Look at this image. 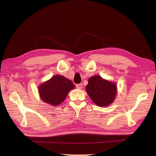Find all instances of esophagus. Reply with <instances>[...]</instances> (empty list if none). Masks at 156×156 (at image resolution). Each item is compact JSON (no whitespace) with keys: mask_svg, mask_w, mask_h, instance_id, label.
I'll return each instance as SVG.
<instances>
[{"mask_svg":"<svg viewBox=\"0 0 156 156\" xmlns=\"http://www.w3.org/2000/svg\"><path fill=\"white\" fill-rule=\"evenodd\" d=\"M76 88L78 89H81L83 88V84L81 83L76 84Z\"/></svg>","mask_w":156,"mask_h":156,"instance_id":"esophagus-1","label":"esophagus"}]
</instances>
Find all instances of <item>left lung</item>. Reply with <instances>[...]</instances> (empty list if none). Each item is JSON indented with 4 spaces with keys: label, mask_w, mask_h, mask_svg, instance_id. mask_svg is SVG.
<instances>
[{
    "label": "left lung",
    "mask_w": 156,
    "mask_h": 156,
    "mask_svg": "<svg viewBox=\"0 0 156 156\" xmlns=\"http://www.w3.org/2000/svg\"><path fill=\"white\" fill-rule=\"evenodd\" d=\"M86 91L96 105L106 107L114 101L117 88L116 83L108 81L99 75H94L89 78Z\"/></svg>",
    "instance_id": "obj_1"
}]
</instances>
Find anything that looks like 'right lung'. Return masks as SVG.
<instances>
[{
    "label": "right lung",
    "mask_w": 156,
    "mask_h": 156,
    "mask_svg": "<svg viewBox=\"0 0 156 156\" xmlns=\"http://www.w3.org/2000/svg\"><path fill=\"white\" fill-rule=\"evenodd\" d=\"M74 88V84L71 80L58 75L41 84L38 91L41 99L44 102L56 106L62 103L69 90Z\"/></svg>",
    "instance_id": "right-lung-1"
}]
</instances>
